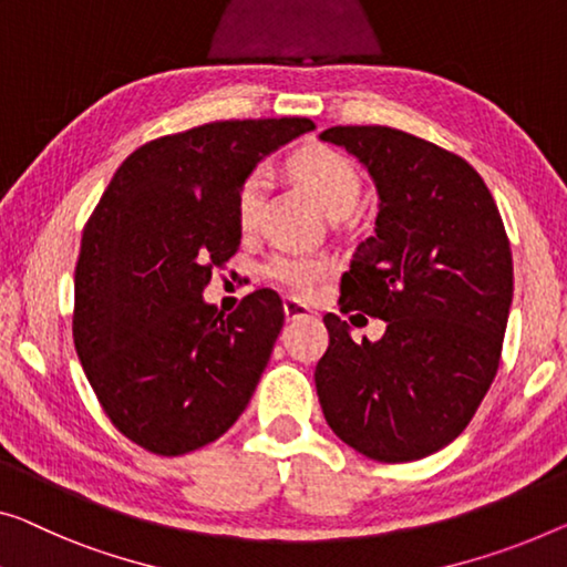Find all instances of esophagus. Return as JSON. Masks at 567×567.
<instances>
[{
  "instance_id": "obj_1",
  "label": "esophagus",
  "mask_w": 567,
  "mask_h": 567,
  "mask_svg": "<svg viewBox=\"0 0 567 567\" xmlns=\"http://www.w3.org/2000/svg\"><path fill=\"white\" fill-rule=\"evenodd\" d=\"M282 310H285V318H287V320L308 318L310 312H312L308 306H302V302L295 300V298H285V300H282Z\"/></svg>"
}]
</instances>
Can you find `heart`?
I'll return each mask as SVG.
<instances>
[{"label":"heart","mask_w":567,"mask_h":567,"mask_svg":"<svg viewBox=\"0 0 567 567\" xmlns=\"http://www.w3.org/2000/svg\"><path fill=\"white\" fill-rule=\"evenodd\" d=\"M292 171L308 185L328 216H351L361 200V177L341 152L328 147L302 150L292 159ZM269 185L267 167H255L239 185L236 193V218L241 229L257 226L261 216V203ZM265 272L269 280L280 282L287 290L308 295L323 277L331 272V259L318 255H300V251H275L267 259Z\"/></svg>","instance_id":"heart-1"}]
</instances>
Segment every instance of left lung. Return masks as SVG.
Segmentation results:
<instances>
[{"mask_svg": "<svg viewBox=\"0 0 567 567\" xmlns=\"http://www.w3.org/2000/svg\"><path fill=\"white\" fill-rule=\"evenodd\" d=\"M377 185L374 236L341 277V310L386 323L357 343L336 312L316 367L326 422L382 463L417 461L458 437L499 369L514 267L499 208L466 159L392 126H331Z\"/></svg>", "mask_w": 567, "mask_h": 567, "instance_id": "1", "label": "left lung"}]
</instances>
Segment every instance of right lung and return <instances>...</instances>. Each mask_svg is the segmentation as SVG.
<instances>
[{
    "instance_id": "right-lung-1",
    "label": "right lung",
    "mask_w": 567,
    "mask_h": 567,
    "mask_svg": "<svg viewBox=\"0 0 567 567\" xmlns=\"http://www.w3.org/2000/svg\"><path fill=\"white\" fill-rule=\"evenodd\" d=\"M310 130L292 116L152 140L124 159L91 214L73 343L109 420L145 451H198L247 410L285 323L282 300L255 290L224 316L203 287L239 249L244 177Z\"/></svg>"
}]
</instances>
